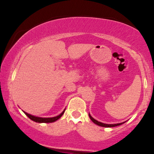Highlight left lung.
Listing matches in <instances>:
<instances>
[{
  "label": "left lung",
  "mask_w": 154,
  "mask_h": 154,
  "mask_svg": "<svg viewBox=\"0 0 154 154\" xmlns=\"http://www.w3.org/2000/svg\"><path fill=\"white\" fill-rule=\"evenodd\" d=\"M89 117L91 118L92 122H94L95 125H98V126H100V127H103V128H114V127L119 126V125H122L123 123H125V122H122V123H119V124H114V125H111H111H109V124H104V123L100 122L97 121V120L93 119V118L92 117L90 114H89Z\"/></svg>",
  "instance_id": "8db88e82"
}]
</instances>
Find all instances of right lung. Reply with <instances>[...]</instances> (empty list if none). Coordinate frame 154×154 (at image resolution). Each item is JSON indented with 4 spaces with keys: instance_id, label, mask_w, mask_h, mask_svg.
Wrapping results in <instances>:
<instances>
[{
    "instance_id": "right-lung-1",
    "label": "right lung",
    "mask_w": 154,
    "mask_h": 154,
    "mask_svg": "<svg viewBox=\"0 0 154 154\" xmlns=\"http://www.w3.org/2000/svg\"><path fill=\"white\" fill-rule=\"evenodd\" d=\"M65 109L63 111V112L61 114H60L59 116H54V117H51V118H43V117H38V116H35L31 115V114H27V113L24 111V114H26L28 117L32 121L35 122H38V123H51V122H56V120H58L59 118H61V116L63 115V113H64Z\"/></svg>"
}]
</instances>
